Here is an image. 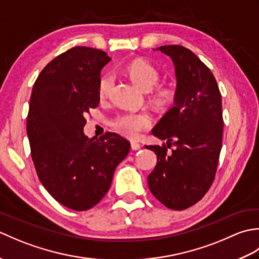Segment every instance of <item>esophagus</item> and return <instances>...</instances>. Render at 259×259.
<instances>
[{"instance_id":"obj_1","label":"esophagus","mask_w":259,"mask_h":259,"mask_svg":"<svg viewBox=\"0 0 259 259\" xmlns=\"http://www.w3.org/2000/svg\"><path fill=\"white\" fill-rule=\"evenodd\" d=\"M130 145H131V149H133V150H139L140 149V145L138 144V142L131 141Z\"/></svg>"}]
</instances>
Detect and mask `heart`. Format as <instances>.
<instances>
[{
    "instance_id": "1",
    "label": "heart",
    "mask_w": 259,
    "mask_h": 259,
    "mask_svg": "<svg viewBox=\"0 0 259 259\" xmlns=\"http://www.w3.org/2000/svg\"><path fill=\"white\" fill-rule=\"evenodd\" d=\"M125 74L129 79L145 92L151 91L160 81L161 74L157 68L144 59H135L124 68ZM112 87V78L103 75L98 84L99 99H106ZM177 100V92L170 85H160L156 88L150 96L152 107L159 112H164L171 108ZM110 125L121 136L126 138L137 139L141 133L150 128L151 121L144 113H121L110 121Z\"/></svg>"
}]
</instances>
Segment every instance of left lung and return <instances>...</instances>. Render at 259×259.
Here are the masks:
<instances>
[{"mask_svg": "<svg viewBox=\"0 0 259 259\" xmlns=\"http://www.w3.org/2000/svg\"><path fill=\"white\" fill-rule=\"evenodd\" d=\"M157 50L175 64L177 100L152 129L167 146H146L158 158L148 185L162 205L183 210L206 195L216 176L224 131L222 95L210 69L189 49ZM171 144L175 148L168 152Z\"/></svg>", "mask_w": 259, "mask_h": 259, "instance_id": "1", "label": "left lung"}]
</instances>
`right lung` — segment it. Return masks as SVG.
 <instances>
[{"mask_svg":"<svg viewBox=\"0 0 259 259\" xmlns=\"http://www.w3.org/2000/svg\"><path fill=\"white\" fill-rule=\"evenodd\" d=\"M110 60L98 49L74 47L46 65L31 93L26 133L37 177L54 199L76 211L106 196L130 150L118 134L99 139L83 134L85 114L100 101V71Z\"/></svg>","mask_w":259,"mask_h":259,"instance_id":"obj_1","label":"right lung"}]
</instances>
